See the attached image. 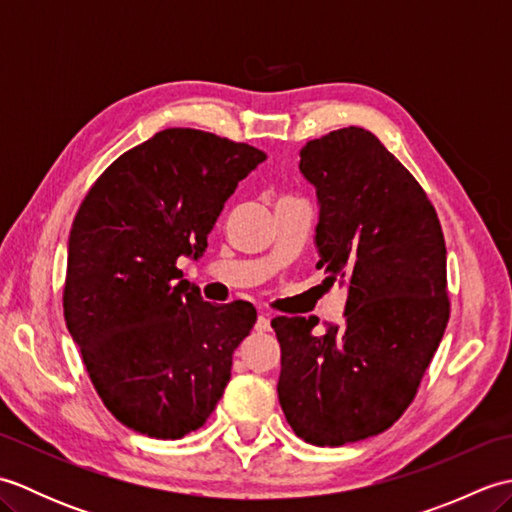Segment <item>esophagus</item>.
Here are the masks:
<instances>
[{"label":"esophagus","instance_id":"1","mask_svg":"<svg viewBox=\"0 0 512 512\" xmlns=\"http://www.w3.org/2000/svg\"><path fill=\"white\" fill-rule=\"evenodd\" d=\"M255 328H257V332H270V317H268V314H259Z\"/></svg>","mask_w":512,"mask_h":512}]
</instances>
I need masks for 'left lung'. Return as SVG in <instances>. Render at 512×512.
Segmentation results:
<instances>
[{"instance_id":"8db88e82","label":"left lung","mask_w":512,"mask_h":512,"mask_svg":"<svg viewBox=\"0 0 512 512\" xmlns=\"http://www.w3.org/2000/svg\"><path fill=\"white\" fill-rule=\"evenodd\" d=\"M321 204L325 284H347L345 321L275 317L277 394L301 440L341 447L389 429L418 394L447 330V246L427 193L380 140L343 127L301 149Z\"/></svg>"}]
</instances>
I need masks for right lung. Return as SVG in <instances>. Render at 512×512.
Masks as SVG:
<instances>
[{
	"mask_svg": "<svg viewBox=\"0 0 512 512\" xmlns=\"http://www.w3.org/2000/svg\"><path fill=\"white\" fill-rule=\"evenodd\" d=\"M262 149L169 127L118 156L72 222L63 317L103 405L125 427L178 440L200 429L253 330L246 301H204L178 259H198Z\"/></svg>",
	"mask_w": 512,
	"mask_h": 512,
	"instance_id": "1",
	"label": "right lung"
}]
</instances>
